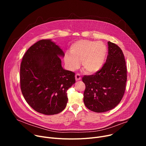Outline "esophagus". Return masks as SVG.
<instances>
[{
  "label": "esophagus",
  "mask_w": 146,
  "mask_h": 146,
  "mask_svg": "<svg viewBox=\"0 0 146 146\" xmlns=\"http://www.w3.org/2000/svg\"><path fill=\"white\" fill-rule=\"evenodd\" d=\"M75 78H76V81H78V80H80L81 77V76L79 73H77L75 76Z\"/></svg>",
  "instance_id": "esophagus-1"
}]
</instances>
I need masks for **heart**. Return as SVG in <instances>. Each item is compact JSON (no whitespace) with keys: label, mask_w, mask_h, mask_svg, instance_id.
<instances>
[{"label":"heart","mask_w":146,"mask_h":146,"mask_svg":"<svg viewBox=\"0 0 146 146\" xmlns=\"http://www.w3.org/2000/svg\"><path fill=\"white\" fill-rule=\"evenodd\" d=\"M70 53L64 55L65 62L70 70L77 69L82 61L84 70L93 73L99 71L105 63L108 49L101 41L80 40L74 43L70 48Z\"/></svg>","instance_id":"b5f03b06"}]
</instances>
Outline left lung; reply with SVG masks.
Listing matches in <instances>:
<instances>
[{
    "mask_svg": "<svg viewBox=\"0 0 146 146\" xmlns=\"http://www.w3.org/2000/svg\"><path fill=\"white\" fill-rule=\"evenodd\" d=\"M108 55L102 68L95 74L84 76V103L96 113L109 111L121 102L126 87L127 70L121 49L108 41Z\"/></svg>",
    "mask_w": 146,
    "mask_h": 146,
    "instance_id": "8db88e82",
    "label": "left lung"
}]
</instances>
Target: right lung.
I'll list each match as a JSON object with an SVG mask.
<instances>
[{"label": "right lung", "mask_w": 146, "mask_h": 146, "mask_svg": "<svg viewBox=\"0 0 146 146\" xmlns=\"http://www.w3.org/2000/svg\"><path fill=\"white\" fill-rule=\"evenodd\" d=\"M64 52L51 40H41L23 56L20 86L28 105L38 113L54 115L63 111L68 90L75 83V73L64 69L59 56Z\"/></svg>", "instance_id": "1"}]
</instances>
